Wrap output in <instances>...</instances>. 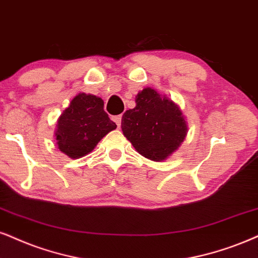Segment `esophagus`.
I'll list each match as a JSON object with an SVG mask.
<instances>
[{
    "label": "esophagus",
    "mask_w": 258,
    "mask_h": 258,
    "mask_svg": "<svg viewBox=\"0 0 258 258\" xmlns=\"http://www.w3.org/2000/svg\"><path fill=\"white\" fill-rule=\"evenodd\" d=\"M114 121H115V123L118 125V127L121 126V115L114 116Z\"/></svg>",
    "instance_id": "34e87169"
}]
</instances>
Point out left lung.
I'll list each match as a JSON object with an SVG mask.
<instances>
[{"instance_id":"1","label":"left lung","mask_w":258,"mask_h":258,"mask_svg":"<svg viewBox=\"0 0 258 258\" xmlns=\"http://www.w3.org/2000/svg\"><path fill=\"white\" fill-rule=\"evenodd\" d=\"M121 128L140 155L156 162L176 151L187 135L178 107L151 88L138 93L135 108L123 113Z\"/></svg>"}]
</instances>
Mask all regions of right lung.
I'll return each instance as SVG.
<instances>
[{
  "instance_id": "add662e5",
  "label": "right lung",
  "mask_w": 258,
  "mask_h": 258,
  "mask_svg": "<svg viewBox=\"0 0 258 258\" xmlns=\"http://www.w3.org/2000/svg\"><path fill=\"white\" fill-rule=\"evenodd\" d=\"M116 128L103 109L100 97L78 94L59 116L56 128L57 145L71 158L89 153L107 133Z\"/></svg>"
}]
</instances>
